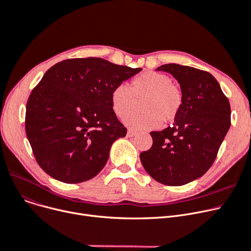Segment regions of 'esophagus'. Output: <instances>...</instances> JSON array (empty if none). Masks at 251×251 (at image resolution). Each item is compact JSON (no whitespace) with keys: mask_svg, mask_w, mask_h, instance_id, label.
Returning a JSON list of instances; mask_svg holds the SVG:
<instances>
[{"mask_svg":"<svg viewBox=\"0 0 251 251\" xmlns=\"http://www.w3.org/2000/svg\"><path fill=\"white\" fill-rule=\"evenodd\" d=\"M136 135H137V132H136L135 130H132V129H128L127 132H126V136H127L128 138L134 137V136H136Z\"/></svg>","mask_w":251,"mask_h":251,"instance_id":"obj_1","label":"esophagus"}]
</instances>
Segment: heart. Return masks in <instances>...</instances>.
<instances>
[{
    "label": "heart",
    "instance_id": "heart-1",
    "mask_svg": "<svg viewBox=\"0 0 251 251\" xmlns=\"http://www.w3.org/2000/svg\"><path fill=\"white\" fill-rule=\"evenodd\" d=\"M140 114H130L125 123L135 129H153L174 121L179 114L183 95L171 79L158 72H145L134 78L130 88L125 84L115 86L110 94L113 112L125 117L135 105L136 99H142Z\"/></svg>",
    "mask_w": 251,
    "mask_h": 251
}]
</instances>
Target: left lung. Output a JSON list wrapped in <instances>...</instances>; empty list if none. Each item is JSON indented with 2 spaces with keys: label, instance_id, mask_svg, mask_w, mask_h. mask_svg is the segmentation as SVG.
I'll list each match as a JSON object with an SVG mask.
<instances>
[{
  "label": "left lung",
  "instance_id": "left-lung-1",
  "mask_svg": "<svg viewBox=\"0 0 251 251\" xmlns=\"http://www.w3.org/2000/svg\"><path fill=\"white\" fill-rule=\"evenodd\" d=\"M177 80L183 104L173 126L151 131L153 145L142 152L145 170L165 185L194 181L213 165L231 125V108L220 84L209 72L167 64L156 69Z\"/></svg>",
  "mask_w": 251,
  "mask_h": 251
}]
</instances>
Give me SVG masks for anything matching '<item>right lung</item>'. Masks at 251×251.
I'll return each mask as SVG.
<instances>
[{"label": "right lung", "instance_id": "1", "mask_svg": "<svg viewBox=\"0 0 251 251\" xmlns=\"http://www.w3.org/2000/svg\"><path fill=\"white\" fill-rule=\"evenodd\" d=\"M104 58H70L47 71L28 98L25 129L41 169L80 183L105 166L126 128L112 110L113 88L141 72Z\"/></svg>", "mask_w": 251, "mask_h": 251}]
</instances>
